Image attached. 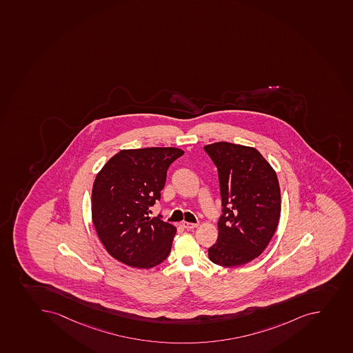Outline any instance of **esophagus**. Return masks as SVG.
Instances as JSON below:
<instances>
[{"instance_id":"obj_1","label":"esophagus","mask_w":353,"mask_h":353,"mask_svg":"<svg viewBox=\"0 0 353 353\" xmlns=\"http://www.w3.org/2000/svg\"><path fill=\"white\" fill-rule=\"evenodd\" d=\"M182 227L185 228V229H189V230H191V229H194V228H197L198 223H190V222H185V221H183V222H182Z\"/></svg>"}]
</instances>
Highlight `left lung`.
I'll use <instances>...</instances> for the list:
<instances>
[{"label":"left lung","instance_id":"1","mask_svg":"<svg viewBox=\"0 0 353 353\" xmlns=\"http://www.w3.org/2000/svg\"><path fill=\"white\" fill-rule=\"evenodd\" d=\"M204 149L218 168L222 201L218 241L208 257L223 267L243 265L260 256L277 229V174L256 149L230 142Z\"/></svg>","mask_w":353,"mask_h":353}]
</instances>
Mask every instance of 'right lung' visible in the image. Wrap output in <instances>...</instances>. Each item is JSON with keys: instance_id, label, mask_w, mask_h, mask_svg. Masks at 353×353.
Here are the masks:
<instances>
[{"instance_id": "obj_1", "label": "right lung", "mask_w": 353, "mask_h": 353, "mask_svg": "<svg viewBox=\"0 0 353 353\" xmlns=\"http://www.w3.org/2000/svg\"><path fill=\"white\" fill-rule=\"evenodd\" d=\"M182 155L183 150L171 147L121 150L97 175L93 224L116 260L139 269L166 260L176 229L161 214L149 218V208L161 199L168 168Z\"/></svg>"}]
</instances>
